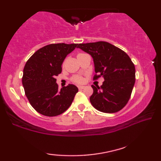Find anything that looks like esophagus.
Wrapping results in <instances>:
<instances>
[{
  "label": "esophagus",
  "mask_w": 161,
  "mask_h": 161,
  "mask_svg": "<svg viewBox=\"0 0 161 161\" xmlns=\"http://www.w3.org/2000/svg\"><path fill=\"white\" fill-rule=\"evenodd\" d=\"M83 88H85V86H78V89L79 90H82V89H83Z\"/></svg>",
  "instance_id": "34e87169"
}]
</instances>
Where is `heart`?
Here are the masks:
<instances>
[{
	"mask_svg": "<svg viewBox=\"0 0 161 161\" xmlns=\"http://www.w3.org/2000/svg\"><path fill=\"white\" fill-rule=\"evenodd\" d=\"M71 80L75 83H82L84 82V78L80 75H75L72 77Z\"/></svg>",
	"mask_w": 161,
	"mask_h": 161,
	"instance_id": "b5f03b06",
	"label": "heart"
}]
</instances>
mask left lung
Here are the masks:
<instances>
[{
  "mask_svg": "<svg viewBox=\"0 0 161 161\" xmlns=\"http://www.w3.org/2000/svg\"><path fill=\"white\" fill-rule=\"evenodd\" d=\"M94 59V80L103 77L100 86L92 87L94 93L90 102L94 108L102 113H114L126 105L135 83V66L125 52L105 41L80 43L78 45Z\"/></svg>",
  "mask_w": 161,
  "mask_h": 161,
  "instance_id": "8db88e82",
  "label": "left lung"
}]
</instances>
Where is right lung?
Instances as JSON below:
<instances>
[{
	"instance_id": "obj_1",
	"label": "right lung",
	"mask_w": 161,
	"mask_h": 161,
	"mask_svg": "<svg viewBox=\"0 0 161 161\" xmlns=\"http://www.w3.org/2000/svg\"><path fill=\"white\" fill-rule=\"evenodd\" d=\"M78 44L52 43L35 52L23 70L22 85L32 108L48 117L59 115L73 103L78 88L69 84L59 90L56 76L62 73V64Z\"/></svg>"
}]
</instances>
